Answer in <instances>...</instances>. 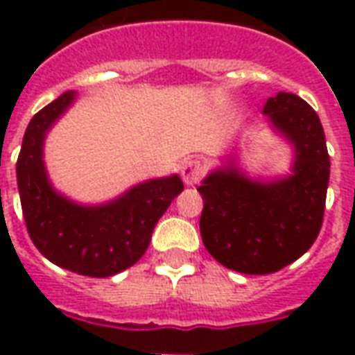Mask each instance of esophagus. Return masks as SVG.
<instances>
[{"label": "esophagus", "instance_id": "esophagus-1", "mask_svg": "<svg viewBox=\"0 0 355 355\" xmlns=\"http://www.w3.org/2000/svg\"><path fill=\"white\" fill-rule=\"evenodd\" d=\"M180 175H182V180H184V184L192 186L196 182H200V178L203 177V165H201L198 159H186L182 163V167H180Z\"/></svg>", "mask_w": 355, "mask_h": 355}]
</instances>
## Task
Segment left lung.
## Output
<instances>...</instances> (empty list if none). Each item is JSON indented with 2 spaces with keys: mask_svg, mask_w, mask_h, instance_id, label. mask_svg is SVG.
Returning a JSON list of instances; mask_svg holds the SVG:
<instances>
[{
  "mask_svg": "<svg viewBox=\"0 0 355 355\" xmlns=\"http://www.w3.org/2000/svg\"><path fill=\"white\" fill-rule=\"evenodd\" d=\"M262 114L293 146L289 175L251 178L228 157L198 188L205 249L223 266L251 275L274 274L312 247L323 223L331 167L325 132L308 102L277 93Z\"/></svg>",
  "mask_w": 355,
  "mask_h": 355,
  "instance_id": "1",
  "label": "left lung"
}]
</instances>
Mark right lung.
<instances>
[{
  "instance_id": "obj_1",
  "label": "right lung",
  "mask_w": 355,
  "mask_h": 355,
  "mask_svg": "<svg viewBox=\"0 0 355 355\" xmlns=\"http://www.w3.org/2000/svg\"><path fill=\"white\" fill-rule=\"evenodd\" d=\"M73 101V91L60 94L28 123L17 162L20 205L45 259L76 274L110 277L146 253L155 224L184 184L178 175L152 178L101 205H81L57 192L47 177L43 142Z\"/></svg>"
}]
</instances>
